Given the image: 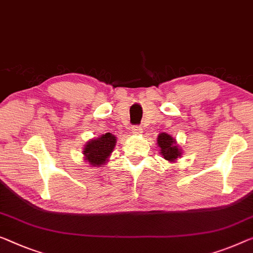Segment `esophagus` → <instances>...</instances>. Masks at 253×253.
I'll return each instance as SVG.
<instances>
[{
  "label": "esophagus",
  "instance_id": "34e87169",
  "mask_svg": "<svg viewBox=\"0 0 253 253\" xmlns=\"http://www.w3.org/2000/svg\"><path fill=\"white\" fill-rule=\"evenodd\" d=\"M142 127L138 126V125H135L131 127V133L133 134H141L142 133Z\"/></svg>",
  "mask_w": 253,
  "mask_h": 253
}]
</instances>
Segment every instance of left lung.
<instances>
[{"label":"left lung","instance_id":"obj_1","mask_svg":"<svg viewBox=\"0 0 253 253\" xmlns=\"http://www.w3.org/2000/svg\"><path fill=\"white\" fill-rule=\"evenodd\" d=\"M158 146L160 148V153L169 163H174L177 158L182 156V150L176 144V139L172 138L169 134L160 133L157 138Z\"/></svg>","mask_w":253,"mask_h":253}]
</instances>
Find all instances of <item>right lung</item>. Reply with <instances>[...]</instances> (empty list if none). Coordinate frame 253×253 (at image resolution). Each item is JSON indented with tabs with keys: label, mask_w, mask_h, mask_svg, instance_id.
<instances>
[{
	"label": "right lung",
	"mask_w": 253,
	"mask_h": 253,
	"mask_svg": "<svg viewBox=\"0 0 253 253\" xmlns=\"http://www.w3.org/2000/svg\"><path fill=\"white\" fill-rule=\"evenodd\" d=\"M116 145V136L105 133L97 138L90 139L84 148L85 160H87L90 166L100 167L108 161L110 153L114 151Z\"/></svg>",
	"instance_id": "add662e5"
}]
</instances>
